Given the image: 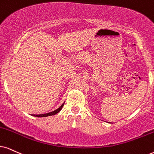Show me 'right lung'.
Returning <instances> with one entry per match:
<instances>
[{
    "label": "right lung",
    "mask_w": 154,
    "mask_h": 154,
    "mask_svg": "<svg viewBox=\"0 0 154 154\" xmlns=\"http://www.w3.org/2000/svg\"><path fill=\"white\" fill-rule=\"evenodd\" d=\"M64 104H65V102H64L63 104H62L61 106H60L59 108L57 109H56V110L53 111V112H49V113H47V114H32V116H37V117H45V116H49L54 115V114H57L58 112H60V110H61V109H62V108L63 107Z\"/></svg>",
    "instance_id": "1"
}]
</instances>
